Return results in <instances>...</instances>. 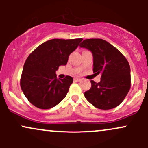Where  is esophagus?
I'll list each match as a JSON object with an SVG mask.
<instances>
[{"label": "esophagus", "instance_id": "1", "mask_svg": "<svg viewBox=\"0 0 148 148\" xmlns=\"http://www.w3.org/2000/svg\"><path fill=\"white\" fill-rule=\"evenodd\" d=\"M74 82H79L81 79H79V78H74Z\"/></svg>", "mask_w": 148, "mask_h": 148}]
</instances>
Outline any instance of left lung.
I'll use <instances>...</instances> for the list:
<instances>
[{
    "instance_id": "1",
    "label": "left lung",
    "mask_w": 148,
    "mask_h": 148,
    "mask_svg": "<svg viewBox=\"0 0 148 148\" xmlns=\"http://www.w3.org/2000/svg\"><path fill=\"white\" fill-rule=\"evenodd\" d=\"M79 46L92 52L93 72L101 74L99 83L91 81V88L84 92L85 98L101 110L117 107L131 86L130 67L127 59L114 46L101 38L85 39Z\"/></svg>"
}]
</instances>
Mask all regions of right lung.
<instances>
[{
    "mask_svg": "<svg viewBox=\"0 0 148 148\" xmlns=\"http://www.w3.org/2000/svg\"><path fill=\"white\" fill-rule=\"evenodd\" d=\"M82 38L49 40L33 51L25 62L20 84L33 105L46 110L59 104L68 93L73 78L56 79L59 66L66 65L69 55Z\"/></svg>",
    "mask_w": 148,
    "mask_h": 148,
    "instance_id": "obj_1",
    "label": "right lung"
}]
</instances>
